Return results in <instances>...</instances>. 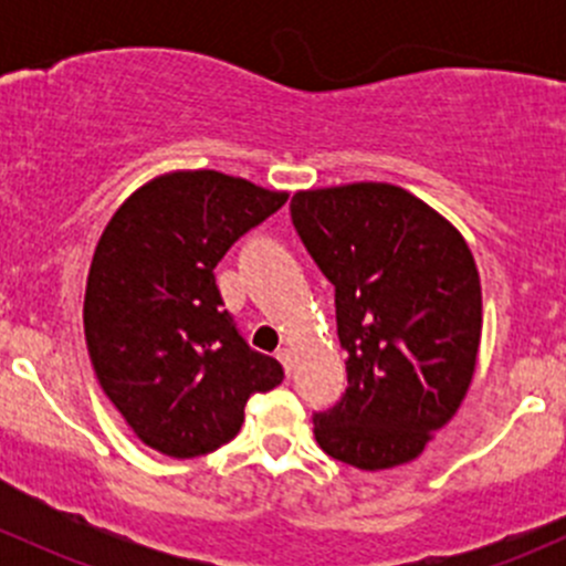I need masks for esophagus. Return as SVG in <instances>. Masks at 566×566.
Returning a JSON list of instances; mask_svg holds the SVG:
<instances>
[{"label": "esophagus", "instance_id": "esophagus-1", "mask_svg": "<svg viewBox=\"0 0 566 566\" xmlns=\"http://www.w3.org/2000/svg\"><path fill=\"white\" fill-rule=\"evenodd\" d=\"M276 358H279V361H282L284 373H287V378H290V373H293V353H290L287 347H282V350L276 353Z\"/></svg>", "mask_w": 566, "mask_h": 566}]
</instances>
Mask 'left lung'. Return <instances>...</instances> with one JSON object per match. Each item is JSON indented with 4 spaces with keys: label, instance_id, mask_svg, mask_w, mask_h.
Returning a JSON list of instances; mask_svg holds the SVG:
<instances>
[{
    "label": "left lung",
    "instance_id": "8db88e82",
    "mask_svg": "<svg viewBox=\"0 0 566 566\" xmlns=\"http://www.w3.org/2000/svg\"><path fill=\"white\" fill-rule=\"evenodd\" d=\"M290 219L334 284L347 389L317 410L328 458L361 471L402 465L458 413L482 336L471 249L405 188L353 182L298 191Z\"/></svg>",
    "mask_w": 566,
    "mask_h": 566
}]
</instances>
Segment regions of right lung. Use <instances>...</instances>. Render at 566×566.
I'll return each instance as SVG.
<instances>
[{
    "instance_id": "right-lung-1",
    "label": "right lung",
    "mask_w": 566,
    "mask_h": 566,
    "mask_svg": "<svg viewBox=\"0 0 566 566\" xmlns=\"http://www.w3.org/2000/svg\"><path fill=\"white\" fill-rule=\"evenodd\" d=\"M287 193L199 169L156 177L112 216L84 295L101 389L130 430L169 458L224 447L251 394L282 384L224 310L213 268Z\"/></svg>"
}]
</instances>
